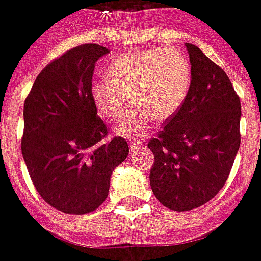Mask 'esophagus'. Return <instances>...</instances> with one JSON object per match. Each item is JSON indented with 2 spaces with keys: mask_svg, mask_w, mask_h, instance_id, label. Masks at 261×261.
<instances>
[{
  "mask_svg": "<svg viewBox=\"0 0 261 261\" xmlns=\"http://www.w3.org/2000/svg\"><path fill=\"white\" fill-rule=\"evenodd\" d=\"M142 148V144L140 143H131L130 144V150L131 153H136V150Z\"/></svg>",
  "mask_w": 261,
  "mask_h": 261,
  "instance_id": "34e87169",
  "label": "esophagus"
}]
</instances>
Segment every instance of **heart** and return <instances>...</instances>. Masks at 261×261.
Returning a JSON list of instances; mask_svg holds the SVG:
<instances>
[{
	"label": "heart",
	"instance_id": "b5f03b06",
	"mask_svg": "<svg viewBox=\"0 0 261 261\" xmlns=\"http://www.w3.org/2000/svg\"><path fill=\"white\" fill-rule=\"evenodd\" d=\"M191 84V64L180 50H135L112 63L107 79L92 84L91 96L100 116L111 121L126 113L133 96L135 108L117 123L114 133L140 139L153 130L155 118L167 121L180 111Z\"/></svg>",
	"mask_w": 261,
	"mask_h": 261
}]
</instances>
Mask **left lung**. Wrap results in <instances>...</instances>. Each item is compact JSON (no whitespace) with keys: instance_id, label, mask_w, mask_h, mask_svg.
Listing matches in <instances>:
<instances>
[{"instance_id":"8db88e82","label":"left lung","mask_w":261,"mask_h":261,"mask_svg":"<svg viewBox=\"0 0 261 261\" xmlns=\"http://www.w3.org/2000/svg\"><path fill=\"white\" fill-rule=\"evenodd\" d=\"M186 46L192 65L188 96L148 143L154 154L152 191L174 211L193 210L213 199L241 144V101L229 77L197 46Z\"/></svg>"}]
</instances>
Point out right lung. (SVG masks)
Returning <instances> with one entry per match:
<instances>
[{
	"mask_svg": "<svg viewBox=\"0 0 261 261\" xmlns=\"http://www.w3.org/2000/svg\"><path fill=\"white\" fill-rule=\"evenodd\" d=\"M108 53L96 43L65 51L41 70L24 101L21 153L29 176L43 201L65 214L96 210L128 155L122 136L106 140L91 96L95 63Z\"/></svg>",
	"mask_w": 261,
	"mask_h": 261,
	"instance_id": "right-lung-1",
	"label": "right lung"
}]
</instances>
